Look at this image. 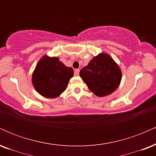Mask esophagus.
<instances>
[{
    "instance_id": "1",
    "label": "esophagus",
    "mask_w": 156,
    "mask_h": 156,
    "mask_svg": "<svg viewBox=\"0 0 156 156\" xmlns=\"http://www.w3.org/2000/svg\"><path fill=\"white\" fill-rule=\"evenodd\" d=\"M79 73H80V69H75V71H74L75 76H78V75H79Z\"/></svg>"
}]
</instances>
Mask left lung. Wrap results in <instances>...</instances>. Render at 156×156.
<instances>
[{
  "label": "left lung",
  "instance_id": "8db88e82",
  "mask_svg": "<svg viewBox=\"0 0 156 156\" xmlns=\"http://www.w3.org/2000/svg\"><path fill=\"white\" fill-rule=\"evenodd\" d=\"M80 76L89 90L101 98L109 95L119 87L122 75L112 57L103 52L93 57L80 71Z\"/></svg>",
  "mask_w": 156,
  "mask_h": 156
}]
</instances>
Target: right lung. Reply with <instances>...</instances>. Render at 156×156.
Masks as SVG:
<instances>
[{
  "mask_svg": "<svg viewBox=\"0 0 156 156\" xmlns=\"http://www.w3.org/2000/svg\"><path fill=\"white\" fill-rule=\"evenodd\" d=\"M73 75V68L64 65L58 57L44 55L36 65L32 84L40 95L55 98L66 90Z\"/></svg>",
  "mask_w": 156,
  "mask_h": 156,
  "instance_id": "obj_1",
  "label": "right lung"
}]
</instances>
